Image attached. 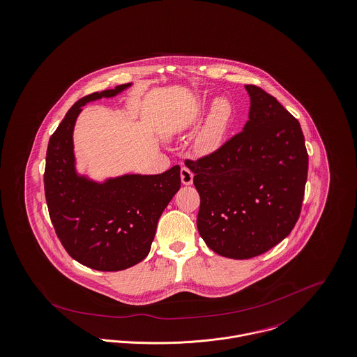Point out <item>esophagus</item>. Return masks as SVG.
I'll return each mask as SVG.
<instances>
[{
  "label": "esophagus",
  "mask_w": 357,
  "mask_h": 357,
  "mask_svg": "<svg viewBox=\"0 0 357 357\" xmlns=\"http://www.w3.org/2000/svg\"><path fill=\"white\" fill-rule=\"evenodd\" d=\"M181 181L186 186L193 183V172L188 167H182L181 168Z\"/></svg>",
  "instance_id": "34e87169"
}]
</instances>
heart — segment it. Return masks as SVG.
Wrapping results in <instances>:
<instances>
[{"label":"heart","instance_id":"b5f03b06","mask_svg":"<svg viewBox=\"0 0 357 357\" xmlns=\"http://www.w3.org/2000/svg\"><path fill=\"white\" fill-rule=\"evenodd\" d=\"M208 107L206 102H197L193 112L199 115ZM236 118L234 104L227 97H216L209 108L206 119L197 138L198 149L201 152H213L219 149L227 138V134Z\"/></svg>","mask_w":357,"mask_h":357}]
</instances>
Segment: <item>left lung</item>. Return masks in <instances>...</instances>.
I'll use <instances>...</instances> for the list:
<instances>
[{
	"instance_id": "8db88e82",
	"label": "left lung",
	"mask_w": 357,
	"mask_h": 357,
	"mask_svg": "<svg viewBox=\"0 0 357 357\" xmlns=\"http://www.w3.org/2000/svg\"><path fill=\"white\" fill-rule=\"evenodd\" d=\"M250 97L243 130L186 167L201 198L197 229L218 255L250 259L287 237L298 220L308 153L298 120L263 89Z\"/></svg>"
}]
</instances>
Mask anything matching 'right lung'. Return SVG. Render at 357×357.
Here are the masks:
<instances>
[{"instance_id":"right-lung-1","label":"right lung","mask_w":357,"mask_h":357,"mask_svg":"<svg viewBox=\"0 0 357 357\" xmlns=\"http://www.w3.org/2000/svg\"><path fill=\"white\" fill-rule=\"evenodd\" d=\"M132 83L80 98L49 139L45 197L56 234L68 255L97 271H121L142 261L158 222L181 188V167L159 175L124 174L94 181L77 169L74 128L87 102L112 98Z\"/></svg>"}]
</instances>
